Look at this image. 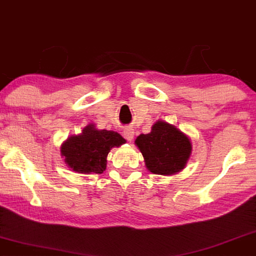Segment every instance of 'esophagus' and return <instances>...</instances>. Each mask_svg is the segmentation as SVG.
I'll use <instances>...</instances> for the list:
<instances>
[{"mask_svg": "<svg viewBox=\"0 0 256 256\" xmlns=\"http://www.w3.org/2000/svg\"><path fill=\"white\" fill-rule=\"evenodd\" d=\"M124 136H125V139L128 140V141L133 140V136H134V131H133L132 128L124 130Z\"/></svg>", "mask_w": 256, "mask_h": 256, "instance_id": "obj_1", "label": "esophagus"}]
</instances>
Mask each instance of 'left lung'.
Here are the masks:
<instances>
[{
	"mask_svg": "<svg viewBox=\"0 0 256 256\" xmlns=\"http://www.w3.org/2000/svg\"><path fill=\"white\" fill-rule=\"evenodd\" d=\"M136 144L142 154L147 169L156 174H174L188 163L192 144L188 136L166 122L158 120L152 132L140 134Z\"/></svg>",
	"mask_w": 256,
	"mask_h": 256,
	"instance_id": "8db88e82",
	"label": "left lung"
}]
</instances>
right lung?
I'll return each mask as SVG.
<instances>
[{"mask_svg": "<svg viewBox=\"0 0 256 256\" xmlns=\"http://www.w3.org/2000/svg\"><path fill=\"white\" fill-rule=\"evenodd\" d=\"M126 142L120 133L96 130L90 124L79 136H72L60 147L64 161L79 174H102L106 168V155L112 147Z\"/></svg>", "mask_w": 256, "mask_h": 256, "instance_id": "obj_1", "label": "right lung"}]
</instances>
